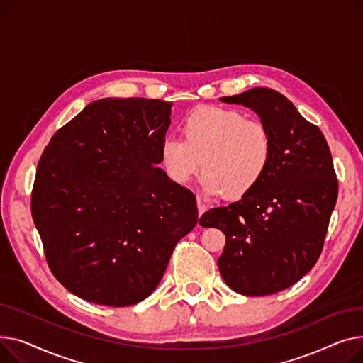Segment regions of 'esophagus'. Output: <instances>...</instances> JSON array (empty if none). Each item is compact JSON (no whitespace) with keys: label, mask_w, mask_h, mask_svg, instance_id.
I'll return each mask as SVG.
<instances>
[{"label":"esophagus","mask_w":363,"mask_h":363,"mask_svg":"<svg viewBox=\"0 0 363 363\" xmlns=\"http://www.w3.org/2000/svg\"><path fill=\"white\" fill-rule=\"evenodd\" d=\"M196 203H198V214H199V217L203 214V212L206 211V205L202 202V199L198 196L196 198Z\"/></svg>","instance_id":"esophagus-1"}]
</instances>
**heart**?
<instances>
[{
	"instance_id": "b5f03b06",
	"label": "heart",
	"mask_w": 363,
	"mask_h": 363,
	"mask_svg": "<svg viewBox=\"0 0 363 363\" xmlns=\"http://www.w3.org/2000/svg\"><path fill=\"white\" fill-rule=\"evenodd\" d=\"M179 138L161 143V162L177 184L195 177L202 165V187L208 195L242 199L259 184L272 161L269 127L238 110L203 105L182 123Z\"/></svg>"
}]
</instances>
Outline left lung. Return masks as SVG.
Returning <instances> with one entry per match:
<instances>
[{
  "label": "left lung",
  "instance_id": "obj_1",
  "mask_svg": "<svg viewBox=\"0 0 363 363\" xmlns=\"http://www.w3.org/2000/svg\"><path fill=\"white\" fill-rule=\"evenodd\" d=\"M227 104L253 110L271 130L272 161L249 195L212 208L202 227L225 234L218 269L227 286L245 296H267L299 281L323 252L338 183L323 132L280 92L253 88Z\"/></svg>",
  "mask_w": 363,
  "mask_h": 363
}]
</instances>
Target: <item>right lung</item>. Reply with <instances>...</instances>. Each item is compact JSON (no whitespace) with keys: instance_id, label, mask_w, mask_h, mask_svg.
<instances>
[{"instance_id":"1","label":"right lung","mask_w":363,"mask_h":363,"mask_svg":"<svg viewBox=\"0 0 363 363\" xmlns=\"http://www.w3.org/2000/svg\"><path fill=\"white\" fill-rule=\"evenodd\" d=\"M172 106L91 102L39 160L33 223L51 272L83 301L123 308L146 299L198 223L195 195L157 167Z\"/></svg>"}]
</instances>
